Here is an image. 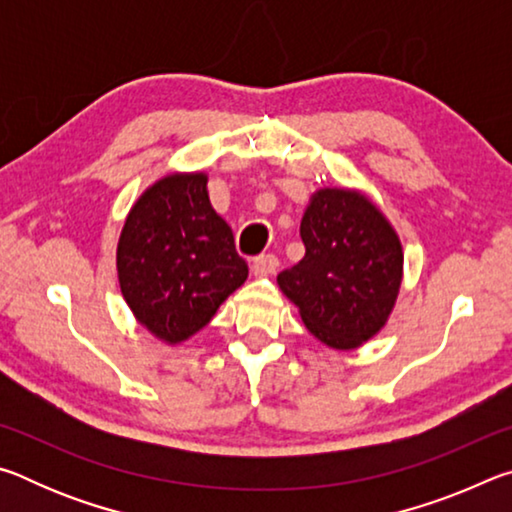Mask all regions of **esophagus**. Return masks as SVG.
<instances>
[{
  "label": "esophagus",
  "mask_w": 512,
  "mask_h": 512,
  "mask_svg": "<svg viewBox=\"0 0 512 512\" xmlns=\"http://www.w3.org/2000/svg\"><path fill=\"white\" fill-rule=\"evenodd\" d=\"M277 266H280V262H277V257L273 253H266V255H259L253 259V273L257 277H266V275H273L277 271Z\"/></svg>",
  "instance_id": "34e87169"
}]
</instances>
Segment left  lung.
<instances>
[{"label":"left lung","mask_w":512,"mask_h":512,"mask_svg":"<svg viewBox=\"0 0 512 512\" xmlns=\"http://www.w3.org/2000/svg\"><path fill=\"white\" fill-rule=\"evenodd\" d=\"M305 257L277 284L309 332L350 350L384 327L402 282V246L375 205L350 189H320L300 223Z\"/></svg>","instance_id":"obj_1"}]
</instances>
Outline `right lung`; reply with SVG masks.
Listing matches in <instances>:
<instances>
[{
  "mask_svg": "<svg viewBox=\"0 0 512 512\" xmlns=\"http://www.w3.org/2000/svg\"><path fill=\"white\" fill-rule=\"evenodd\" d=\"M119 287L135 318L167 343L210 323L248 277L205 173H173L133 205L117 246Z\"/></svg>",
  "mask_w": 512,
  "mask_h": 512,
  "instance_id": "right-lung-1",
  "label": "right lung"
}]
</instances>
